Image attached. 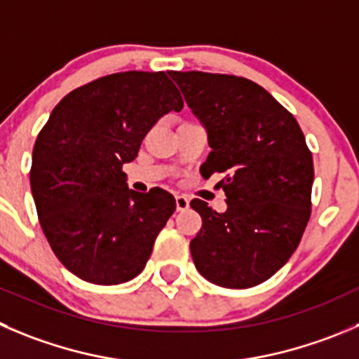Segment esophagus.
Returning <instances> with one entry per match:
<instances>
[{"label":"esophagus","mask_w":359,"mask_h":359,"mask_svg":"<svg viewBox=\"0 0 359 359\" xmlns=\"http://www.w3.org/2000/svg\"><path fill=\"white\" fill-rule=\"evenodd\" d=\"M189 206H190L189 197H185V196H176V210H177V211L189 210Z\"/></svg>","instance_id":"obj_1"}]
</instances>
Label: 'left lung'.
<instances>
[{
	"mask_svg": "<svg viewBox=\"0 0 359 359\" xmlns=\"http://www.w3.org/2000/svg\"><path fill=\"white\" fill-rule=\"evenodd\" d=\"M208 132L211 151L201 174L218 182L227 210L204 201L190 206L203 227L190 241L194 264L220 287L262 284L289 261L310 218L312 153L294 116L245 77L170 72Z\"/></svg>",
	"mask_w": 359,
	"mask_h": 359,
	"instance_id": "obj_1",
	"label": "left lung"
}]
</instances>
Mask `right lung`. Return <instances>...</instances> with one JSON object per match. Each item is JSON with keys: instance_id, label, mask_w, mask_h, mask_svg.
Returning <instances> with one entry per match:
<instances>
[{"instance_id": "right-lung-1", "label": "right lung", "mask_w": 359, "mask_h": 359, "mask_svg": "<svg viewBox=\"0 0 359 359\" xmlns=\"http://www.w3.org/2000/svg\"><path fill=\"white\" fill-rule=\"evenodd\" d=\"M182 109L165 72L135 70L91 81L53 109L29 183L43 234L75 276L118 285L144 269L176 201L162 189H128L123 163L163 114Z\"/></svg>"}]
</instances>
